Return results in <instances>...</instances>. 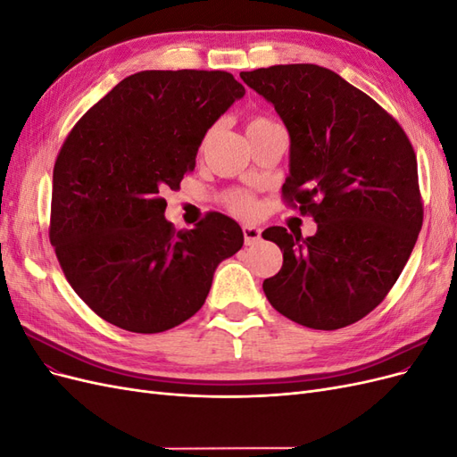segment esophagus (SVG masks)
<instances>
[{
    "mask_svg": "<svg viewBox=\"0 0 457 457\" xmlns=\"http://www.w3.org/2000/svg\"><path fill=\"white\" fill-rule=\"evenodd\" d=\"M242 230H244V242H245V245H253V244H257L261 240V230L257 227L244 225Z\"/></svg>",
    "mask_w": 457,
    "mask_h": 457,
    "instance_id": "34e87169",
    "label": "esophagus"
}]
</instances>
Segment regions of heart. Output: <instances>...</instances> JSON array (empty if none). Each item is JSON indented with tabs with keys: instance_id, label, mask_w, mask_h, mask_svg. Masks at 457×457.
<instances>
[{
	"instance_id": "b5f03b06",
	"label": "heart",
	"mask_w": 457,
	"mask_h": 457,
	"mask_svg": "<svg viewBox=\"0 0 457 457\" xmlns=\"http://www.w3.org/2000/svg\"><path fill=\"white\" fill-rule=\"evenodd\" d=\"M272 123H276V121H272L265 116H253L250 121H247V131L261 129L265 126H272ZM228 207L234 213H238L242 217H253L255 212H257V202L250 195V192L238 190V192H232V195L228 196Z\"/></svg>"
}]
</instances>
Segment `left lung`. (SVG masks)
Listing matches in <instances>:
<instances>
[{
    "label": "left lung",
    "instance_id": "1",
    "mask_svg": "<svg viewBox=\"0 0 457 457\" xmlns=\"http://www.w3.org/2000/svg\"><path fill=\"white\" fill-rule=\"evenodd\" d=\"M274 104L289 141L286 205L318 230L270 227L278 274L262 282L270 305L312 329H339L376 309L416 245L423 200L416 152L400 123L364 91L318 64L240 72Z\"/></svg>",
    "mask_w": 457,
    "mask_h": 457
}]
</instances>
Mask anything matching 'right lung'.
Instances as JSON below:
<instances>
[{
    "instance_id": "right-lung-1",
    "label": "right lung",
    "mask_w": 457,
    "mask_h": 457,
    "mask_svg": "<svg viewBox=\"0 0 457 457\" xmlns=\"http://www.w3.org/2000/svg\"><path fill=\"white\" fill-rule=\"evenodd\" d=\"M245 89L223 71H143L78 120L53 170L49 240L68 284L103 320L160 334L196 314L237 253V220H165V190L195 171L205 131Z\"/></svg>"
}]
</instances>
